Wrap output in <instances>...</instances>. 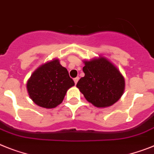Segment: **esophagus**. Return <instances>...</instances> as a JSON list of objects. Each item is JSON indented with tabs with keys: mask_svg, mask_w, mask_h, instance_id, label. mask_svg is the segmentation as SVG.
<instances>
[{
	"mask_svg": "<svg viewBox=\"0 0 154 154\" xmlns=\"http://www.w3.org/2000/svg\"><path fill=\"white\" fill-rule=\"evenodd\" d=\"M73 81H74V83H75V85H77V83L78 82V81H79V77H75V78L73 79Z\"/></svg>",
	"mask_w": 154,
	"mask_h": 154,
	"instance_id": "34e87169",
	"label": "esophagus"
}]
</instances>
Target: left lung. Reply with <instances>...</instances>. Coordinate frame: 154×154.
<instances>
[{
	"mask_svg": "<svg viewBox=\"0 0 154 154\" xmlns=\"http://www.w3.org/2000/svg\"><path fill=\"white\" fill-rule=\"evenodd\" d=\"M85 77L77 88L88 102L97 108H107L120 99L125 91V78L119 69L105 57L84 60Z\"/></svg>",
	"mask_w": 154,
	"mask_h": 154,
	"instance_id": "1",
	"label": "left lung"
}]
</instances>
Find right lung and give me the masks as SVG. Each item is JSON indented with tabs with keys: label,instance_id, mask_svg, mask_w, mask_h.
<instances>
[{
	"label": "right lung",
	"instance_id": "1",
	"mask_svg": "<svg viewBox=\"0 0 154 154\" xmlns=\"http://www.w3.org/2000/svg\"><path fill=\"white\" fill-rule=\"evenodd\" d=\"M74 86L67 69L53 59L38 66L26 84L33 102L44 109H53L62 103L68 89Z\"/></svg>",
	"mask_w": 154,
	"mask_h": 154
}]
</instances>
